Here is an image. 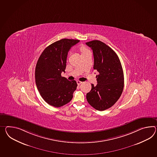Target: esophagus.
<instances>
[{"label":"esophagus","instance_id":"obj_1","mask_svg":"<svg viewBox=\"0 0 157 157\" xmlns=\"http://www.w3.org/2000/svg\"><path fill=\"white\" fill-rule=\"evenodd\" d=\"M77 84L78 85H80V84H82V82H80L79 80H77Z\"/></svg>","mask_w":157,"mask_h":157}]
</instances>
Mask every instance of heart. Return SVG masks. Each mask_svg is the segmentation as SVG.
I'll use <instances>...</instances> for the list:
<instances>
[{
  "instance_id": "b5f03b06",
  "label": "heart",
  "mask_w": 157,
  "mask_h": 157,
  "mask_svg": "<svg viewBox=\"0 0 157 157\" xmlns=\"http://www.w3.org/2000/svg\"><path fill=\"white\" fill-rule=\"evenodd\" d=\"M80 51L82 52V54L84 53H86V52L89 51L86 47H84V46H80Z\"/></svg>"
}]
</instances>
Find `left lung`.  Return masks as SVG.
Returning a JSON list of instances; mask_svg holds the SVG:
<instances>
[{"label": "left lung", "instance_id": "obj_1", "mask_svg": "<svg viewBox=\"0 0 157 157\" xmlns=\"http://www.w3.org/2000/svg\"><path fill=\"white\" fill-rule=\"evenodd\" d=\"M86 44L92 50L94 69L99 73L98 84H91L86 98L95 109L104 111L113 106L121 95L124 85L122 66L117 55L104 42L93 40Z\"/></svg>", "mask_w": 157, "mask_h": 157}]
</instances>
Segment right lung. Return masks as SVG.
Listing matches in <instances>:
<instances>
[{"instance_id": "obj_1", "label": "right lung", "mask_w": 157, "mask_h": 157, "mask_svg": "<svg viewBox=\"0 0 157 157\" xmlns=\"http://www.w3.org/2000/svg\"><path fill=\"white\" fill-rule=\"evenodd\" d=\"M79 42L63 38L46 47L38 58L35 69V80L43 99L50 105L62 107L73 98L77 89L75 80L69 81L61 76L65 72L69 50Z\"/></svg>"}]
</instances>
